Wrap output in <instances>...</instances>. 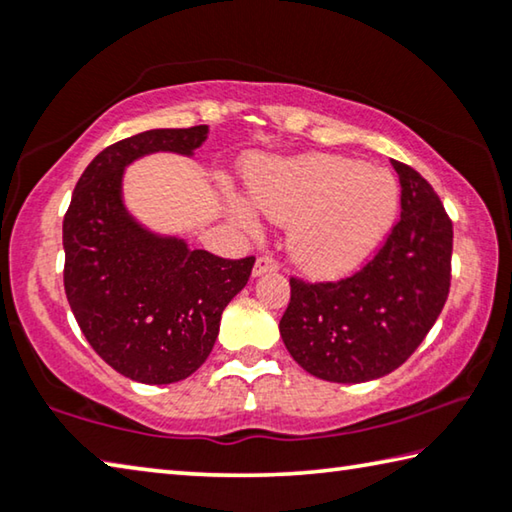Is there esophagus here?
I'll use <instances>...</instances> for the list:
<instances>
[{"label":"esophagus","instance_id":"esophagus-1","mask_svg":"<svg viewBox=\"0 0 512 512\" xmlns=\"http://www.w3.org/2000/svg\"><path fill=\"white\" fill-rule=\"evenodd\" d=\"M280 268V262L273 255H259L255 268H253V275H264V273H273Z\"/></svg>","mask_w":512,"mask_h":512}]
</instances>
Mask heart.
<instances>
[{"instance_id": "obj_1", "label": "heart", "mask_w": 512, "mask_h": 512, "mask_svg": "<svg viewBox=\"0 0 512 512\" xmlns=\"http://www.w3.org/2000/svg\"><path fill=\"white\" fill-rule=\"evenodd\" d=\"M248 189L266 216L291 223L289 253L311 275L357 266L391 228L400 205L391 173L325 153L259 162L248 171ZM230 210L246 230H257L248 203L232 198Z\"/></svg>"}]
</instances>
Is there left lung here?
Instances as JSON below:
<instances>
[{"label":"left lung","mask_w":512,"mask_h":512,"mask_svg":"<svg viewBox=\"0 0 512 512\" xmlns=\"http://www.w3.org/2000/svg\"><path fill=\"white\" fill-rule=\"evenodd\" d=\"M402 214L359 271L334 282L291 275L282 341L309 375L336 384L384 377L418 350L452 284L454 228L438 194L393 160Z\"/></svg>","instance_id":"1"}]
</instances>
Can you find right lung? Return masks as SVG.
<instances>
[{"label":"right lung","mask_w":512,"mask_h":512,"mask_svg":"<svg viewBox=\"0 0 512 512\" xmlns=\"http://www.w3.org/2000/svg\"><path fill=\"white\" fill-rule=\"evenodd\" d=\"M207 126L155 128L110 144L83 171L63 221L65 293L85 339L121 375L171 384L210 357L223 309L255 257L225 259L155 237L121 203V173L146 153L192 155Z\"/></svg>","instance_id":"right-lung-1"}]
</instances>
